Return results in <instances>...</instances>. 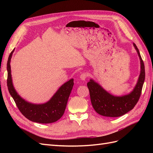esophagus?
<instances>
[{"instance_id": "34e87169", "label": "esophagus", "mask_w": 153, "mask_h": 153, "mask_svg": "<svg viewBox=\"0 0 153 153\" xmlns=\"http://www.w3.org/2000/svg\"><path fill=\"white\" fill-rule=\"evenodd\" d=\"M87 77H88V74H87V73H83L81 74L79 76L80 79L83 81H85Z\"/></svg>"}]
</instances>
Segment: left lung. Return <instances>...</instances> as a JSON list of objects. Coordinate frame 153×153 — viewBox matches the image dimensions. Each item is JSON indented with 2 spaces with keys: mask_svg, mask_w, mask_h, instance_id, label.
<instances>
[{
  "mask_svg": "<svg viewBox=\"0 0 153 153\" xmlns=\"http://www.w3.org/2000/svg\"><path fill=\"white\" fill-rule=\"evenodd\" d=\"M134 46L140 59L141 72L137 83L130 93L121 97L114 96L94 80L90 79L87 83L92 106L99 114L106 117L121 116L130 111L137 103L145 82V65L139 49L135 43Z\"/></svg>",
  "mask_w": 153,
  "mask_h": 153,
  "instance_id": "1",
  "label": "left lung"
}]
</instances>
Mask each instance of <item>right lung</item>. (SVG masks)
Instances as JSON below:
<instances>
[{
  "label": "right lung",
  "instance_id": "obj_1",
  "mask_svg": "<svg viewBox=\"0 0 153 153\" xmlns=\"http://www.w3.org/2000/svg\"><path fill=\"white\" fill-rule=\"evenodd\" d=\"M14 51V49L10 54L8 59L7 86L9 93L19 110L25 118L32 122L40 123H50L56 122L64 113L68 98L74 86V79H71L63 84L46 103L35 105L25 101L18 95L13 86L10 63Z\"/></svg>",
  "mask_w": 153,
  "mask_h": 153
}]
</instances>
